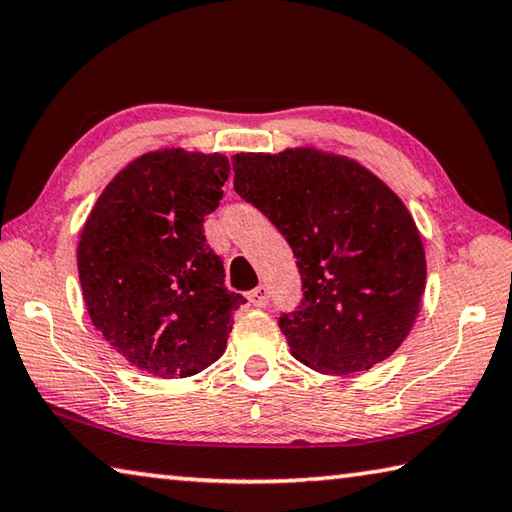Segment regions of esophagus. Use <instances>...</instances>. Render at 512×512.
Here are the masks:
<instances>
[{"label":"esophagus","mask_w":512,"mask_h":512,"mask_svg":"<svg viewBox=\"0 0 512 512\" xmlns=\"http://www.w3.org/2000/svg\"><path fill=\"white\" fill-rule=\"evenodd\" d=\"M248 300H250V305H253V307H266L268 300H271V296H268V289L264 287V284H259L257 289L248 293Z\"/></svg>","instance_id":"esophagus-1"}]
</instances>
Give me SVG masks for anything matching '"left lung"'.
I'll return each instance as SVG.
<instances>
[{
	"mask_svg": "<svg viewBox=\"0 0 512 512\" xmlns=\"http://www.w3.org/2000/svg\"><path fill=\"white\" fill-rule=\"evenodd\" d=\"M235 189L268 216L298 259V311L280 316L291 354L311 370H370L409 336L427 284L411 212L357 160L298 146L232 155Z\"/></svg>",
	"mask_w": 512,
	"mask_h": 512,
	"instance_id": "8db88e82",
	"label": "left lung"
}]
</instances>
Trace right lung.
I'll use <instances>...</instances> for the list:
<instances>
[{
  "label": "right lung",
  "instance_id": "add662e5",
  "mask_svg": "<svg viewBox=\"0 0 512 512\" xmlns=\"http://www.w3.org/2000/svg\"><path fill=\"white\" fill-rule=\"evenodd\" d=\"M228 176L221 153L149 151L110 180L83 225L76 262L92 325L146 375L212 366L246 302L225 289L203 232Z\"/></svg>",
  "mask_w": 512,
  "mask_h": 512
}]
</instances>
